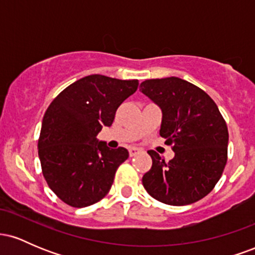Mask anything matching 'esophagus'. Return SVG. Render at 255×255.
<instances>
[{"instance_id":"34e87169","label":"esophagus","mask_w":255,"mask_h":255,"mask_svg":"<svg viewBox=\"0 0 255 255\" xmlns=\"http://www.w3.org/2000/svg\"><path fill=\"white\" fill-rule=\"evenodd\" d=\"M140 152H141V151H140L139 148H136V147H130V148H129V156H130V157H135V156H137V154L140 153Z\"/></svg>"}]
</instances>
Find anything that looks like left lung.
I'll use <instances>...</instances> for the list:
<instances>
[{
    "mask_svg": "<svg viewBox=\"0 0 255 255\" xmlns=\"http://www.w3.org/2000/svg\"><path fill=\"white\" fill-rule=\"evenodd\" d=\"M140 91L162 109L159 134L175 152L169 162L147 152L152 166L142 176L145 189L172 206L206 197L228 160L229 133L217 104L200 87L176 77L145 80Z\"/></svg>",
    "mask_w": 255,
    "mask_h": 255,
    "instance_id": "obj_1",
    "label": "left lung"
}]
</instances>
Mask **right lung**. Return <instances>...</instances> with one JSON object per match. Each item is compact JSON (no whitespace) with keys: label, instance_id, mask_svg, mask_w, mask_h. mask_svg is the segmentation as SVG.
<instances>
[{"label":"right lung","instance_id":"add662e5","mask_svg":"<svg viewBox=\"0 0 255 255\" xmlns=\"http://www.w3.org/2000/svg\"><path fill=\"white\" fill-rule=\"evenodd\" d=\"M137 80L101 74L79 79L66 87L44 114L38 139L43 176L50 189L72 207H86L110 191L115 172L129 153L98 142L118 108L137 89Z\"/></svg>","mask_w":255,"mask_h":255}]
</instances>
